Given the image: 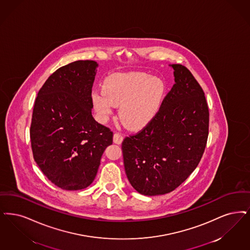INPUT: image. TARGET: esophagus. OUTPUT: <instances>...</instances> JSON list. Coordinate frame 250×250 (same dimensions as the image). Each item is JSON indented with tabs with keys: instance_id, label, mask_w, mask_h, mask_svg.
Masks as SVG:
<instances>
[{
	"instance_id": "34e87169",
	"label": "esophagus",
	"mask_w": 250,
	"mask_h": 250,
	"mask_svg": "<svg viewBox=\"0 0 250 250\" xmlns=\"http://www.w3.org/2000/svg\"><path fill=\"white\" fill-rule=\"evenodd\" d=\"M123 140H124V138H123V136L120 135V134L115 133V134L113 135V142H114L115 144L120 145L121 143L123 142Z\"/></svg>"
}]
</instances>
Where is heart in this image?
Segmentation results:
<instances>
[{
    "instance_id": "heart-1",
    "label": "heart",
    "mask_w": 250,
    "mask_h": 250,
    "mask_svg": "<svg viewBox=\"0 0 250 250\" xmlns=\"http://www.w3.org/2000/svg\"><path fill=\"white\" fill-rule=\"evenodd\" d=\"M166 84L159 77L144 72L113 74L103 83V92L92 93V104L99 119L106 122L113 107L130 130H140L150 124L160 110Z\"/></svg>"
}]
</instances>
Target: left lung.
Wrapping results in <instances>:
<instances>
[{"label":"left lung","mask_w":250,"mask_h":250,"mask_svg":"<svg viewBox=\"0 0 250 250\" xmlns=\"http://www.w3.org/2000/svg\"><path fill=\"white\" fill-rule=\"evenodd\" d=\"M175 84L154 119L122 143L132 187L154 196L175 190L198 166L208 137L209 112L205 93L190 70L170 64Z\"/></svg>","instance_id":"obj_1"}]
</instances>
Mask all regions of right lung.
I'll return each mask as SVG.
<instances>
[{
    "label": "right lung",
    "instance_id": "1",
    "mask_svg": "<svg viewBox=\"0 0 250 250\" xmlns=\"http://www.w3.org/2000/svg\"><path fill=\"white\" fill-rule=\"evenodd\" d=\"M99 64L78 60L56 70L42 86L30 125L33 158L45 177L63 190L94 181L112 132L92 116V86Z\"/></svg>",
    "mask_w": 250,
    "mask_h": 250
}]
</instances>
